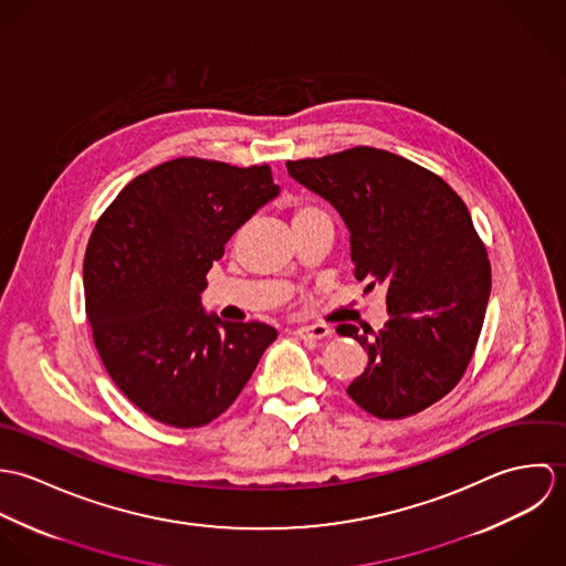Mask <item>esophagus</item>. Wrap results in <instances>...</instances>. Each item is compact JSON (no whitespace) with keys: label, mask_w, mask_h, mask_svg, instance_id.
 <instances>
[{"label":"esophagus","mask_w":566,"mask_h":566,"mask_svg":"<svg viewBox=\"0 0 566 566\" xmlns=\"http://www.w3.org/2000/svg\"><path fill=\"white\" fill-rule=\"evenodd\" d=\"M294 335L305 339H323L326 335H331V328L326 324H307V326H296Z\"/></svg>","instance_id":"34e87169"}]
</instances>
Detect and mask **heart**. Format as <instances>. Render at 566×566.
Here are the masks:
<instances>
[{
    "instance_id": "1",
    "label": "heart",
    "mask_w": 566,
    "mask_h": 566,
    "mask_svg": "<svg viewBox=\"0 0 566 566\" xmlns=\"http://www.w3.org/2000/svg\"><path fill=\"white\" fill-rule=\"evenodd\" d=\"M314 220H328V216L324 213L323 209L310 200H298L292 207V227H301Z\"/></svg>"
}]
</instances>
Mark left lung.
I'll return each instance as SVG.
<instances>
[{
    "mask_svg": "<svg viewBox=\"0 0 566 566\" xmlns=\"http://www.w3.org/2000/svg\"><path fill=\"white\" fill-rule=\"evenodd\" d=\"M287 171L339 211L355 279L386 287L390 321L379 331L337 326L368 350L348 397L384 420L447 397L473 359L492 283L464 200L438 174L370 146L287 161Z\"/></svg>",
    "mask_w": 566,
    "mask_h": 566,
    "instance_id": "obj_1",
    "label": "left lung"
}]
</instances>
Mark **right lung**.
I'll use <instances>...</instances> for the list:
<instances>
[{
  "mask_svg": "<svg viewBox=\"0 0 566 566\" xmlns=\"http://www.w3.org/2000/svg\"><path fill=\"white\" fill-rule=\"evenodd\" d=\"M276 193L268 163L180 157L130 180L88 238L93 344L122 395L163 424L216 420L276 339L270 324L224 323L200 305L224 243Z\"/></svg>",
  "mask_w": 566,
  "mask_h": 566,
  "instance_id": "right-lung-1",
  "label": "right lung"
}]
</instances>
